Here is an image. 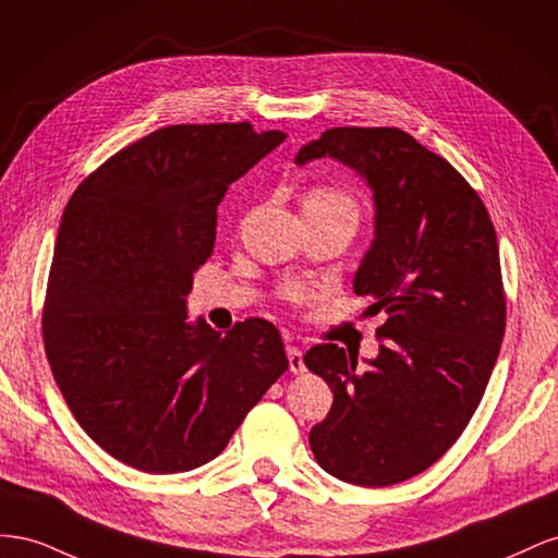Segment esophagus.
<instances>
[{"mask_svg": "<svg viewBox=\"0 0 558 558\" xmlns=\"http://www.w3.org/2000/svg\"><path fill=\"white\" fill-rule=\"evenodd\" d=\"M288 362H290V372L292 374H301L306 372V364H304V353L296 345H288Z\"/></svg>", "mask_w": 558, "mask_h": 558, "instance_id": "34e87169", "label": "esophagus"}]
</instances>
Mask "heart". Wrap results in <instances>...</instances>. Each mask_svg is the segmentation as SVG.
Segmentation results:
<instances>
[{"label":"heart","mask_w":558,"mask_h":558,"mask_svg":"<svg viewBox=\"0 0 558 558\" xmlns=\"http://www.w3.org/2000/svg\"><path fill=\"white\" fill-rule=\"evenodd\" d=\"M304 203H311V205H337V203H353V201H350L345 194H341V191H333V189H325L323 186V189H313ZM284 294H288L294 301H301V299H306L308 290L304 288V284H288V288H284Z\"/></svg>","instance_id":"1"}]
</instances>
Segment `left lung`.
I'll return each mask as SVG.
<instances>
[{
  "mask_svg": "<svg viewBox=\"0 0 558 558\" xmlns=\"http://www.w3.org/2000/svg\"><path fill=\"white\" fill-rule=\"evenodd\" d=\"M317 158L372 191L374 241L353 290L386 323L364 367L333 343L306 353L333 392L311 451L341 482L392 486L437 463L482 402L505 333L498 238L460 172L400 129L325 131L294 161Z\"/></svg>",
  "mask_w": 558,
  "mask_h": 558,
  "instance_id": "1",
  "label": "left lung"
}]
</instances>
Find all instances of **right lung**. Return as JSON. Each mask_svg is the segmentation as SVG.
I'll return each instance as SVG.
<instances>
[{"instance_id": "add662e5", "label": "right lung", "mask_w": 558, "mask_h": 558, "mask_svg": "<svg viewBox=\"0 0 558 558\" xmlns=\"http://www.w3.org/2000/svg\"><path fill=\"white\" fill-rule=\"evenodd\" d=\"M284 133L168 125L121 149L72 194L46 290L44 343L88 437L121 463L178 474L210 463L288 372L278 329L191 320L217 205Z\"/></svg>"}]
</instances>
